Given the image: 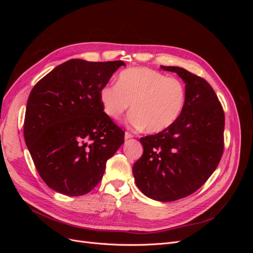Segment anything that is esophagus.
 <instances>
[{"label":"esophagus","mask_w":253,"mask_h":253,"mask_svg":"<svg viewBox=\"0 0 253 253\" xmlns=\"http://www.w3.org/2000/svg\"><path fill=\"white\" fill-rule=\"evenodd\" d=\"M131 138H133V135L127 133V132H126V134H125V139L127 140V139H131Z\"/></svg>","instance_id":"1"}]
</instances>
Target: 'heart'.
Returning a JSON list of instances; mask_svg holds the SVG:
<instances>
[{
	"label": "heart",
	"instance_id": "1",
	"mask_svg": "<svg viewBox=\"0 0 253 253\" xmlns=\"http://www.w3.org/2000/svg\"><path fill=\"white\" fill-rule=\"evenodd\" d=\"M103 112L119 120L131 103L128 124L148 133H159L173 126L186 104V89L181 81L148 67L122 71L116 85L106 84L99 91Z\"/></svg>",
	"mask_w": 253,
	"mask_h": 253
}]
</instances>
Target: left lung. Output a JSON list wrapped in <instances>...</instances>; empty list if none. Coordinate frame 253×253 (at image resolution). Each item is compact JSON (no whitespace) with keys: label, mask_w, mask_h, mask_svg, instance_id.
<instances>
[{"label":"left lung","mask_w":253,"mask_h":253,"mask_svg":"<svg viewBox=\"0 0 253 253\" xmlns=\"http://www.w3.org/2000/svg\"><path fill=\"white\" fill-rule=\"evenodd\" d=\"M185 82L186 104L173 126L140 138L133 166L137 187L152 200L173 202L194 193L215 171L224 151L225 115L210 84L178 66H162Z\"/></svg>","instance_id":"left-lung-1"}]
</instances>
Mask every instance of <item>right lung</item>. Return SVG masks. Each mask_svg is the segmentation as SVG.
Returning <instances> with one entry per match:
<instances>
[{"mask_svg": "<svg viewBox=\"0 0 253 253\" xmlns=\"http://www.w3.org/2000/svg\"><path fill=\"white\" fill-rule=\"evenodd\" d=\"M122 61L72 59L38 82L27 100L24 138L41 178L58 193L81 196L101 180L105 165L125 142L106 116L99 91Z\"/></svg>", "mask_w": 253, "mask_h": 253, "instance_id": "obj_1", "label": "right lung"}]
</instances>
